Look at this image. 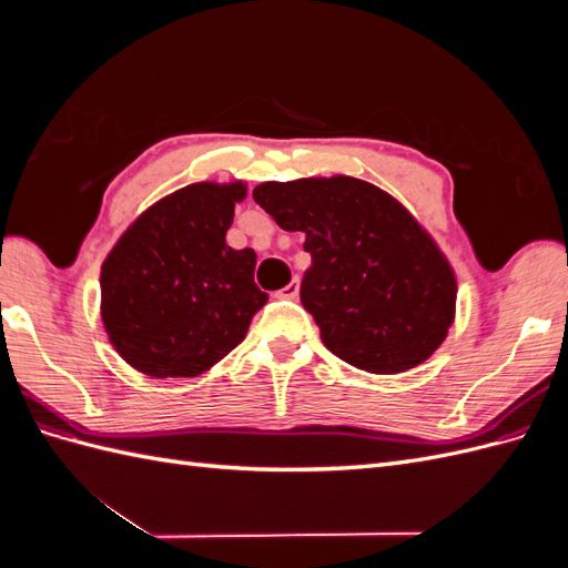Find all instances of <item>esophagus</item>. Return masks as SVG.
Wrapping results in <instances>:
<instances>
[{
	"instance_id": "34e87169",
	"label": "esophagus",
	"mask_w": 568,
	"mask_h": 568,
	"mask_svg": "<svg viewBox=\"0 0 568 568\" xmlns=\"http://www.w3.org/2000/svg\"><path fill=\"white\" fill-rule=\"evenodd\" d=\"M298 291H301V282L298 280H291L282 291H280V298H298Z\"/></svg>"
}]
</instances>
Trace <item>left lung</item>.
Segmentation results:
<instances>
[{
  "instance_id": "obj_1",
  "label": "left lung",
  "mask_w": 568,
  "mask_h": 568,
  "mask_svg": "<svg viewBox=\"0 0 568 568\" xmlns=\"http://www.w3.org/2000/svg\"><path fill=\"white\" fill-rule=\"evenodd\" d=\"M253 199L282 230L305 234L313 265L301 303L336 357L398 374L434 355L455 320L457 282L400 201L348 175L263 182Z\"/></svg>"
}]
</instances>
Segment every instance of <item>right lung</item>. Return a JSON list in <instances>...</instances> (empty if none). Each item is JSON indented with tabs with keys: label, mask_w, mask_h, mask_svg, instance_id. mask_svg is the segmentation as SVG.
Returning <instances> with one entry per match:
<instances>
[{
	"label": "right lung",
	"mask_w": 568,
	"mask_h": 568,
	"mask_svg": "<svg viewBox=\"0 0 568 568\" xmlns=\"http://www.w3.org/2000/svg\"><path fill=\"white\" fill-rule=\"evenodd\" d=\"M244 182H196L156 201L101 265V320L113 348L153 379L199 376L244 341L267 303L255 251L227 246Z\"/></svg>",
	"instance_id": "1"
}]
</instances>
